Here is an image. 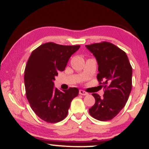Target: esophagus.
Masks as SVG:
<instances>
[{
  "mask_svg": "<svg viewBox=\"0 0 149 149\" xmlns=\"http://www.w3.org/2000/svg\"><path fill=\"white\" fill-rule=\"evenodd\" d=\"M79 94H80V95H84V96H85V95H88V92H85L84 90H80V91H79Z\"/></svg>",
  "mask_w": 149,
  "mask_h": 149,
  "instance_id": "esophagus-1",
  "label": "esophagus"
}]
</instances>
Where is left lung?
I'll return each instance as SVG.
<instances>
[{"label":"left lung","mask_w":149,"mask_h":149,"mask_svg":"<svg viewBox=\"0 0 149 149\" xmlns=\"http://www.w3.org/2000/svg\"><path fill=\"white\" fill-rule=\"evenodd\" d=\"M98 64L97 80H103L104 97L92 94L95 104L89 109L90 116L101 121L110 120L127 103L132 90V69L126 53L108 42L85 45Z\"/></svg>","instance_id":"1"}]
</instances>
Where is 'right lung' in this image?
I'll list each match as a JSON object with an SVG mask.
<instances>
[{"mask_svg":"<svg viewBox=\"0 0 149 149\" xmlns=\"http://www.w3.org/2000/svg\"><path fill=\"white\" fill-rule=\"evenodd\" d=\"M80 47L47 42L33 50L29 58L24 71L26 95L32 110L45 122L54 123L64 120L71 101L78 95L76 88L58 90L54 80Z\"/></svg>","mask_w":149,"mask_h":149,"instance_id":"add662e5","label":"right lung"}]
</instances>
